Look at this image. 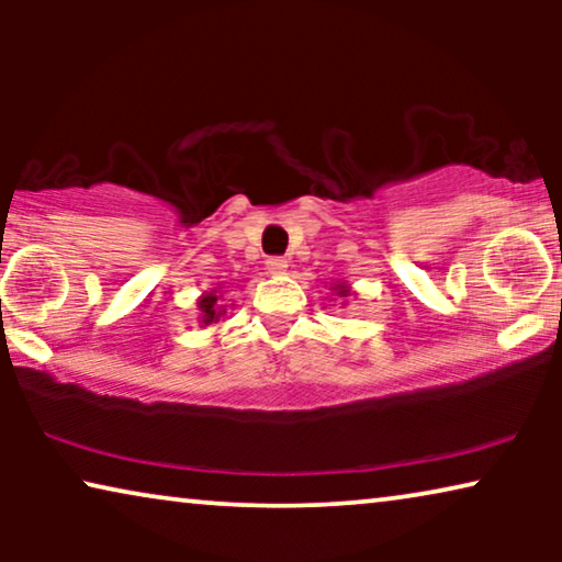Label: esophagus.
Instances as JSON below:
<instances>
[{"label":"esophagus","instance_id":"esophagus-1","mask_svg":"<svg viewBox=\"0 0 562 562\" xmlns=\"http://www.w3.org/2000/svg\"><path fill=\"white\" fill-rule=\"evenodd\" d=\"M286 268H289V260L281 258V256H273V258L266 260V271L273 273V276L283 273V271H286Z\"/></svg>","mask_w":562,"mask_h":562}]
</instances>
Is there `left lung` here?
Returning <instances> with one entry per match:
<instances>
[{
	"label": "left lung",
	"mask_w": 562,
	"mask_h": 562,
	"mask_svg": "<svg viewBox=\"0 0 562 562\" xmlns=\"http://www.w3.org/2000/svg\"><path fill=\"white\" fill-rule=\"evenodd\" d=\"M340 294H342V296H348V289H345V286H340Z\"/></svg>",
	"instance_id": "1"
}]
</instances>
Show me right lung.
Here are the masks:
<instances>
[{
	"label": "right lung",
	"instance_id": "add662e5",
	"mask_svg": "<svg viewBox=\"0 0 562 562\" xmlns=\"http://www.w3.org/2000/svg\"><path fill=\"white\" fill-rule=\"evenodd\" d=\"M199 310H202L204 325H210V322H217L220 314L225 312L222 306H217V296H214V294H206L202 302H199Z\"/></svg>",
	"mask_w": 562,
	"mask_h": 562
}]
</instances>
